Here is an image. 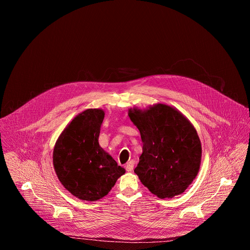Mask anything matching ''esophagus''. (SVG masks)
<instances>
[{
  "label": "esophagus",
  "mask_w": 250,
  "mask_h": 250,
  "mask_svg": "<svg viewBox=\"0 0 250 250\" xmlns=\"http://www.w3.org/2000/svg\"><path fill=\"white\" fill-rule=\"evenodd\" d=\"M133 166H134V161L133 160H130L128 161L126 164H125V170L127 172H130L133 170Z\"/></svg>",
  "instance_id": "obj_1"
}]
</instances>
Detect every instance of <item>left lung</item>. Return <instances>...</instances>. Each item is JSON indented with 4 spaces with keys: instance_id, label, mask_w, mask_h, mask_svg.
Instances as JSON below:
<instances>
[{
    "instance_id": "8db88e82",
    "label": "left lung",
    "mask_w": 250,
    "mask_h": 250,
    "mask_svg": "<svg viewBox=\"0 0 250 250\" xmlns=\"http://www.w3.org/2000/svg\"><path fill=\"white\" fill-rule=\"evenodd\" d=\"M128 117L138 128L142 153L134 173L160 199L180 195L198 175L202 145L191 122L174 106L155 104Z\"/></svg>"
}]
</instances>
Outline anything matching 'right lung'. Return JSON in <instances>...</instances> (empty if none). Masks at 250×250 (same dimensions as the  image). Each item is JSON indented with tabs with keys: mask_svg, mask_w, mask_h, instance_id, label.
<instances>
[{
	"mask_svg": "<svg viewBox=\"0 0 250 250\" xmlns=\"http://www.w3.org/2000/svg\"><path fill=\"white\" fill-rule=\"evenodd\" d=\"M104 112L88 109L78 114L58 136L53 166L64 188L82 201L95 202L106 196L125 168L99 145Z\"/></svg>",
	"mask_w": 250,
	"mask_h": 250,
	"instance_id": "right-lung-1",
	"label": "right lung"
}]
</instances>
